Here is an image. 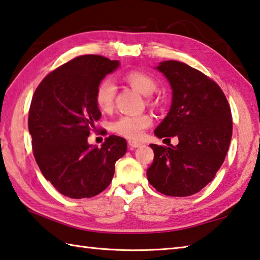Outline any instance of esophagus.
<instances>
[{"instance_id":"obj_1","label":"esophagus","mask_w":260,"mask_h":260,"mask_svg":"<svg viewBox=\"0 0 260 260\" xmlns=\"http://www.w3.org/2000/svg\"><path fill=\"white\" fill-rule=\"evenodd\" d=\"M141 146L140 142H136V141H128V147L129 149H135Z\"/></svg>"}]
</instances>
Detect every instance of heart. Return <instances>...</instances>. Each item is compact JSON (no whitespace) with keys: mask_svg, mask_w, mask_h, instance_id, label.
<instances>
[{"mask_svg":"<svg viewBox=\"0 0 260 260\" xmlns=\"http://www.w3.org/2000/svg\"><path fill=\"white\" fill-rule=\"evenodd\" d=\"M124 80L143 95H150L157 87L156 81L149 74L138 70H132L124 74ZM116 96V86L112 80L105 78L99 82L95 89V103L101 111L108 112L112 110ZM151 124V118L148 114H125L113 120L110 128L126 139L139 140L144 129Z\"/></svg>","mask_w":260,"mask_h":260,"instance_id":"b5f03b06","label":"heart"}]
</instances>
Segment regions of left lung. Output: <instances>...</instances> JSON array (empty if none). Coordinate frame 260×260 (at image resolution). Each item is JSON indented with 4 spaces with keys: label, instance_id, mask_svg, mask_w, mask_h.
I'll return each mask as SVG.
<instances>
[{
    "label": "left lung",
    "instance_id": "obj_1",
    "mask_svg": "<svg viewBox=\"0 0 260 260\" xmlns=\"http://www.w3.org/2000/svg\"><path fill=\"white\" fill-rule=\"evenodd\" d=\"M173 90L172 107L155 134L177 136V146L150 144L155 157L148 181L167 196L186 197L202 190L221 167L232 140L230 103L221 88L199 70L178 60L157 67Z\"/></svg>",
    "mask_w": 260,
    "mask_h": 260
}]
</instances>
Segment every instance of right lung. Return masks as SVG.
Here are the masks:
<instances>
[{
	"label": "right lung",
	"instance_id": "right-lung-1",
	"mask_svg": "<svg viewBox=\"0 0 260 260\" xmlns=\"http://www.w3.org/2000/svg\"><path fill=\"white\" fill-rule=\"evenodd\" d=\"M118 65L100 55L76 57L48 73L32 98L28 131L34 158L43 177L70 199L102 192L112 181L116 161L126 153L120 136H108L101 148L87 142L102 116L96 87Z\"/></svg>",
	"mask_w": 260,
	"mask_h": 260
}]
</instances>
